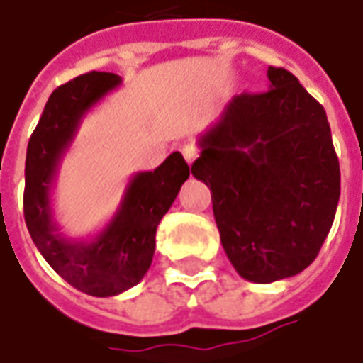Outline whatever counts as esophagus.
Listing matches in <instances>:
<instances>
[{"label": "esophagus", "mask_w": 363, "mask_h": 363, "mask_svg": "<svg viewBox=\"0 0 363 363\" xmlns=\"http://www.w3.org/2000/svg\"><path fill=\"white\" fill-rule=\"evenodd\" d=\"M182 155H184V159H186V163L192 164L194 163V159L199 157V149L194 145H184L182 147Z\"/></svg>", "instance_id": "obj_1"}]
</instances>
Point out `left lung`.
Segmentation results:
<instances>
[{
    "label": "left lung",
    "instance_id": "left-lung-1",
    "mask_svg": "<svg viewBox=\"0 0 363 363\" xmlns=\"http://www.w3.org/2000/svg\"><path fill=\"white\" fill-rule=\"evenodd\" d=\"M267 78V92L232 98L199 138L192 164L212 192L228 259L252 283L306 269L340 199V164L324 108L285 68L269 67Z\"/></svg>",
    "mask_w": 363,
    "mask_h": 363
}]
</instances>
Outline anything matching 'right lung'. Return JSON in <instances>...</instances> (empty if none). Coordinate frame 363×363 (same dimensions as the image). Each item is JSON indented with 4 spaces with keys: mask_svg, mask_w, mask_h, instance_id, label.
I'll use <instances>...</instances> for the list:
<instances>
[{
    "mask_svg": "<svg viewBox=\"0 0 363 363\" xmlns=\"http://www.w3.org/2000/svg\"><path fill=\"white\" fill-rule=\"evenodd\" d=\"M121 84L113 72H88L50 94L25 159V224L40 255L72 287L92 296H113L138 285L151 267L161 218L177 199L190 169L174 151L155 171L135 173L120 208L102 232L68 238L52 212V189L62 157L88 111Z\"/></svg>",
    "mask_w": 363,
    "mask_h": 363,
    "instance_id": "obj_1",
    "label": "right lung"
}]
</instances>
